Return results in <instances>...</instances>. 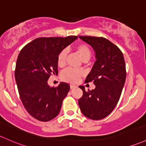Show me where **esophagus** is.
Returning <instances> with one entry per match:
<instances>
[{
  "label": "esophagus",
  "instance_id": "obj_1",
  "mask_svg": "<svg viewBox=\"0 0 146 146\" xmlns=\"http://www.w3.org/2000/svg\"><path fill=\"white\" fill-rule=\"evenodd\" d=\"M70 89H75V88L76 87V85H73V84H70Z\"/></svg>",
  "mask_w": 146,
  "mask_h": 146
}]
</instances>
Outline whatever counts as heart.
I'll use <instances>...</instances> for the list:
<instances>
[{"instance_id":"heart-1","label":"heart","mask_w":146,"mask_h":146,"mask_svg":"<svg viewBox=\"0 0 146 146\" xmlns=\"http://www.w3.org/2000/svg\"><path fill=\"white\" fill-rule=\"evenodd\" d=\"M76 50L78 52L83 62L88 61L91 58V50L87 45L84 44H78L76 46ZM67 56L66 50H62L57 56V65L60 67H62L65 65L66 59ZM81 77V73L78 70L67 68L64 70L61 74V78L62 80L69 83H76Z\"/></svg>"}]
</instances>
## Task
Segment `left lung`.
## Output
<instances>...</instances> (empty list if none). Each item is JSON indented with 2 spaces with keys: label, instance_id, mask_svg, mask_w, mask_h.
<instances>
[{
  "label": "left lung",
  "instance_id": "left-lung-1",
  "mask_svg": "<svg viewBox=\"0 0 146 146\" xmlns=\"http://www.w3.org/2000/svg\"><path fill=\"white\" fill-rule=\"evenodd\" d=\"M91 45L96 52L93 68L85 82H94L96 88L85 91L78 100L82 113L92 120L107 117L117 105L126 79V68L123 52L118 46L103 37L79 36Z\"/></svg>",
  "mask_w": 146,
  "mask_h": 146
}]
</instances>
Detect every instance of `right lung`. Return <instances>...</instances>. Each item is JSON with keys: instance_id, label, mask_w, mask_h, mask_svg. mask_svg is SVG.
<instances>
[{"instance_id": "add662e5", "label": "right lung", "mask_w": 146, "mask_h": 146, "mask_svg": "<svg viewBox=\"0 0 146 146\" xmlns=\"http://www.w3.org/2000/svg\"><path fill=\"white\" fill-rule=\"evenodd\" d=\"M77 38H37L25 45L19 54L15 80L19 96L27 111L40 121H49L59 114L62 101L70 90L66 82L50 87L48 80L58 74L59 53Z\"/></svg>"}]
</instances>
